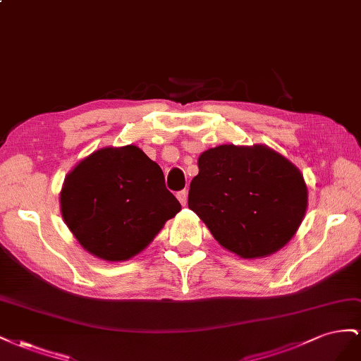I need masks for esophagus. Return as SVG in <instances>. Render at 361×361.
Masks as SVG:
<instances>
[{"mask_svg": "<svg viewBox=\"0 0 361 361\" xmlns=\"http://www.w3.org/2000/svg\"><path fill=\"white\" fill-rule=\"evenodd\" d=\"M177 200L181 202V205H186V202H188V192L186 190L177 192Z\"/></svg>", "mask_w": 361, "mask_h": 361, "instance_id": "obj_1", "label": "esophagus"}]
</instances>
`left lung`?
Listing matches in <instances>:
<instances>
[{"label": "left lung", "instance_id": "obj_1", "mask_svg": "<svg viewBox=\"0 0 361 361\" xmlns=\"http://www.w3.org/2000/svg\"><path fill=\"white\" fill-rule=\"evenodd\" d=\"M189 189V209L224 248L243 259L289 242L307 209L300 169L267 147L221 145L204 151Z\"/></svg>", "mask_w": 361, "mask_h": 361}]
</instances>
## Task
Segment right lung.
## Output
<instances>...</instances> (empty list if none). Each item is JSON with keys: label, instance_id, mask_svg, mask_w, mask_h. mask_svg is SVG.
I'll return each instance as SVG.
<instances>
[{"label": "right lung", "instance_id": "right-lung-1", "mask_svg": "<svg viewBox=\"0 0 361 361\" xmlns=\"http://www.w3.org/2000/svg\"><path fill=\"white\" fill-rule=\"evenodd\" d=\"M60 207L81 246L109 262L139 254L181 210L159 164L135 145L81 160L65 178Z\"/></svg>", "mask_w": 361, "mask_h": 361}]
</instances>
